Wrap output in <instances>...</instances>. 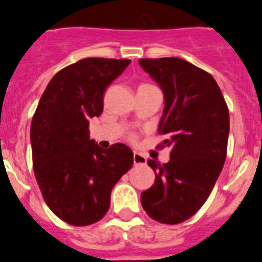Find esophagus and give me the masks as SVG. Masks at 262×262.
Instances as JSON below:
<instances>
[{
    "instance_id": "1",
    "label": "esophagus",
    "mask_w": 262,
    "mask_h": 262,
    "mask_svg": "<svg viewBox=\"0 0 262 262\" xmlns=\"http://www.w3.org/2000/svg\"><path fill=\"white\" fill-rule=\"evenodd\" d=\"M133 162L134 165H146V157L144 154L134 151L133 153Z\"/></svg>"
}]
</instances>
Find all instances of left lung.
<instances>
[{"label": "left lung", "mask_w": 262, "mask_h": 262, "mask_svg": "<svg viewBox=\"0 0 262 262\" xmlns=\"http://www.w3.org/2000/svg\"><path fill=\"white\" fill-rule=\"evenodd\" d=\"M165 96L158 133L171 149L161 165L147 159L154 185L141 194L151 219L179 224L199 211L226 162L229 113L219 85L208 72L181 58L140 59Z\"/></svg>", "instance_id": "obj_1"}]
</instances>
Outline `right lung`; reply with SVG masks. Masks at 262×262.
Here are the masks:
<instances>
[{
  "mask_svg": "<svg viewBox=\"0 0 262 262\" xmlns=\"http://www.w3.org/2000/svg\"><path fill=\"white\" fill-rule=\"evenodd\" d=\"M129 59H81L47 84L30 129L33 167L50 210L71 226L103 219L113 186L133 165L124 144L103 149L90 140V118L103 112L104 92Z\"/></svg>",
  "mask_w": 262,
  "mask_h": 262,
  "instance_id": "1",
  "label": "right lung"
}]
</instances>
